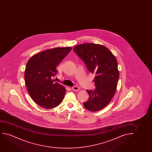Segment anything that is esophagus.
<instances>
[{
    "mask_svg": "<svg viewBox=\"0 0 152 152\" xmlns=\"http://www.w3.org/2000/svg\"><path fill=\"white\" fill-rule=\"evenodd\" d=\"M72 89L75 91H78L79 90V88L77 86H74L72 87Z\"/></svg>",
    "mask_w": 152,
    "mask_h": 152,
    "instance_id": "obj_1",
    "label": "esophagus"
}]
</instances>
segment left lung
<instances>
[{"label":"left lung","mask_w":152,"mask_h":152,"mask_svg":"<svg viewBox=\"0 0 152 152\" xmlns=\"http://www.w3.org/2000/svg\"><path fill=\"white\" fill-rule=\"evenodd\" d=\"M74 51L85 63L88 70L94 74L96 88L88 90L89 99L83 103L88 110L96 112L105 107L116 90L119 71L116 58L106 47L87 43L75 46Z\"/></svg>","instance_id":"8db88e82"}]
</instances>
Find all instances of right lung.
<instances>
[{
	"label": "right lung",
	"instance_id": "right-lung-1",
	"mask_svg": "<svg viewBox=\"0 0 152 152\" xmlns=\"http://www.w3.org/2000/svg\"><path fill=\"white\" fill-rule=\"evenodd\" d=\"M72 47L54 48L35 54L25 70V83L29 96L36 104L46 109L58 106L66 93L64 87L54 82L56 67Z\"/></svg>",
	"mask_w": 152,
	"mask_h": 152
}]
</instances>
